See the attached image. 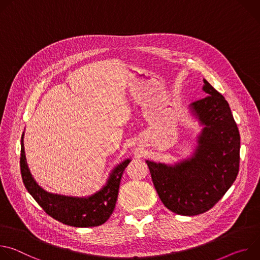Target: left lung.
<instances>
[{"mask_svg":"<svg viewBox=\"0 0 260 260\" xmlns=\"http://www.w3.org/2000/svg\"><path fill=\"white\" fill-rule=\"evenodd\" d=\"M204 82L208 95L190 105L204 125L194 155L175 166L146 161L162 204L183 216L213 208L235 182L240 167V133L229 103Z\"/></svg>","mask_w":260,"mask_h":260,"instance_id":"obj_1","label":"left lung"}]
</instances>
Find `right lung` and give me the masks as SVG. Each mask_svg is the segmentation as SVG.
<instances>
[{
	"instance_id": "right-lung-1",
	"label": "right lung",
	"mask_w": 260,
	"mask_h": 260,
	"mask_svg": "<svg viewBox=\"0 0 260 260\" xmlns=\"http://www.w3.org/2000/svg\"><path fill=\"white\" fill-rule=\"evenodd\" d=\"M21 137L20 173L24 186L34 200L52 218L63 224L75 228L99 226L113 213L118 197L121 176L129 159L124 160L111 173L105 186L89 198H72L53 194L42 189L36 183L27 168Z\"/></svg>"
}]
</instances>
